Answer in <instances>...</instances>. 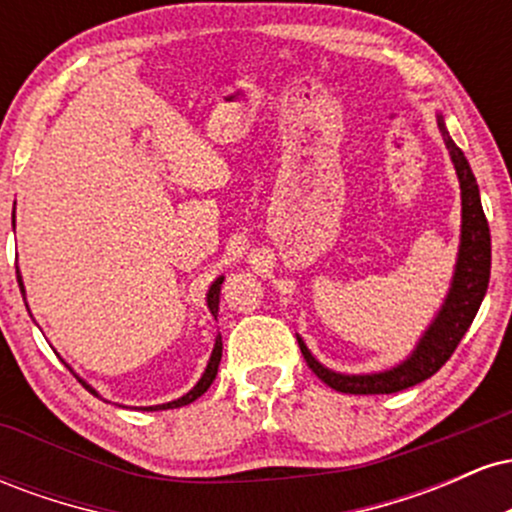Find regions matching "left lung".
I'll return each instance as SVG.
<instances>
[{
  "instance_id": "8db88e82",
  "label": "left lung",
  "mask_w": 512,
  "mask_h": 512,
  "mask_svg": "<svg viewBox=\"0 0 512 512\" xmlns=\"http://www.w3.org/2000/svg\"><path fill=\"white\" fill-rule=\"evenodd\" d=\"M438 129L443 134V142L448 146L452 163H455L457 180H460L462 192V233H460V252H457L455 274L445 303L440 305L438 315L428 325L424 337L419 339L416 349L404 358L402 363L390 370L366 375H344L322 366L310 349L298 337L301 354L317 378L332 390L346 392V395H392V392L407 390L411 385H419L438 373L440 366L452 356L457 344L462 342L464 332L469 330L477 310L484 301L486 289H489L491 276V233L489 221H486L484 209H481L479 185L469 168L462 149L450 139L445 129L443 115H438Z\"/></svg>"
}]
</instances>
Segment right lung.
I'll list each match as a JSON object with an SVG mask.
<instances>
[{
	"label": "right lung",
	"instance_id": "1",
	"mask_svg": "<svg viewBox=\"0 0 512 512\" xmlns=\"http://www.w3.org/2000/svg\"><path fill=\"white\" fill-rule=\"evenodd\" d=\"M16 279H19V289H21V293H23V301H26V289H23V279H21V272H19V267H16ZM221 284H223V276H219V279H216L214 284L209 286V293H207V305H209L211 315H214V317L219 315V293H221ZM26 308H28V305H26ZM221 351H223V344H221V334H219V337H216V342H214V351H211V358H209L207 368H204V373H202V378L197 380V385L192 387V390L187 392V395H182L180 399H173V402H166V404H156V407H142V409H144V411H158V409H178V407H185V404L195 402L197 397H202L204 392L209 390V385L214 383L216 373H219ZM79 383L84 385L86 390L91 392V395H98V392L93 390V387L88 385L86 380H81V378H79Z\"/></svg>",
	"mask_w": 512,
	"mask_h": 512
}]
</instances>
